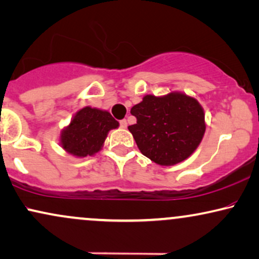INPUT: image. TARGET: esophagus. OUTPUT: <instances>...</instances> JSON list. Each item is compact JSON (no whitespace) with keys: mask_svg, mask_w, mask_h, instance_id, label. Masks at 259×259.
I'll use <instances>...</instances> for the list:
<instances>
[{"mask_svg":"<svg viewBox=\"0 0 259 259\" xmlns=\"http://www.w3.org/2000/svg\"><path fill=\"white\" fill-rule=\"evenodd\" d=\"M119 125H120V127H122V129H125V127L127 126V123H126V120L125 119H122L119 122Z\"/></svg>","mask_w":259,"mask_h":259,"instance_id":"1","label":"esophagus"}]
</instances>
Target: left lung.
I'll use <instances>...</instances> for the list:
<instances>
[{
	"label": "left lung",
	"instance_id": "obj_1",
	"mask_svg": "<svg viewBox=\"0 0 259 259\" xmlns=\"http://www.w3.org/2000/svg\"><path fill=\"white\" fill-rule=\"evenodd\" d=\"M137 122L127 126L141 153L161 166L184 161L197 149L205 133L204 111L182 92L147 94L132 107Z\"/></svg>",
	"mask_w": 259,
	"mask_h": 259
}]
</instances>
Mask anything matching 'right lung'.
Wrapping results in <instances>:
<instances>
[{
  "label": "right lung",
  "instance_id": "add662e5",
  "mask_svg": "<svg viewBox=\"0 0 259 259\" xmlns=\"http://www.w3.org/2000/svg\"><path fill=\"white\" fill-rule=\"evenodd\" d=\"M119 123L109 111L86 106L78 110L69 125L61 132L60 145L65 152L76 158L94 155L103 148L110 130Z\"/></svg>",
  "mask_w": 259,
  "mask_h": 259
}]
</instances>
